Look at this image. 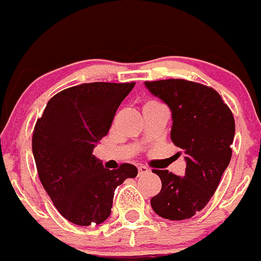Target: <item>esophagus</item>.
Returning a JSON list of instances; mask_svg holds the SVG:
<instances>
[{
    "instance_id": "1",
    "label": "esophagus",
    "mask_w": 261,
    "mask_h": 261,
    "mask_svg": "<svg viewBox=\"0 0 261 261\" xmlns=\"http://www.w3.org/2000/svg\"><path fill=\"white\" fill-rule=\"evenodd\" d=\"M148 167L143 166V165H141V166H138V175H144V174H148Z\"/></svg>"
}]
</instances>
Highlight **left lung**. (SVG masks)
<instances>
[{
    "label": "left lung",
    "instance_id": "obj_1",
    "mask_svg": "<svg viewBox=\"0 0 261 261\" xmlns=\"http://www.w3.org/2000/svg\"><path fill=\"white\" fill-rule=\"evenodd\" d=\"M144 85L171 109V141L187 153L184 176L152 170L162 182L152 210L170 221L188 219L208 204L231 161L233 114L215 89L198 82L170 79Z\"/></svg>",
    "mask_w": 261,
    "mask_h": 261
}]
</instances>
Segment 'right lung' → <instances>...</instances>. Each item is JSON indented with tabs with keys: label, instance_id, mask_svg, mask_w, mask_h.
Returning <instances> with one entry per match:
<instances>
[{
	"label": "right lung",
	"instance_id": "1",
	"mask_svg": "<svg viewBox=\"0 0 261 261\" xmlns=\"http://www.w3.org/2000/svg\"><path fill=\"white\" fill-rule=\"evenodd\" d=\"M134 85L91 82L64 89L35 123L32 144L39 179L54 207L72 223H102L118 185L138 174L130 164L104 169L92 154Z\"/></svg>",
	"mask_w": 261,
	"mask_h": 261
}]
</instances>
